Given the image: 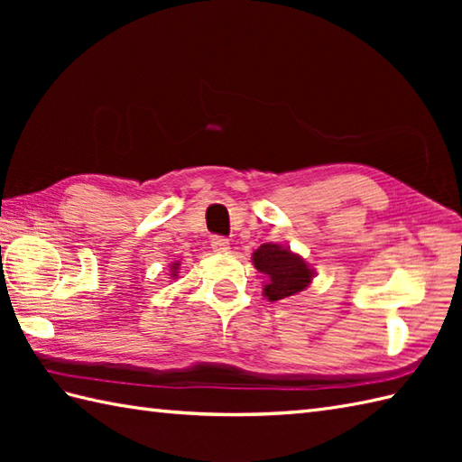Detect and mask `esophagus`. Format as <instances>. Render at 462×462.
<instances>
[{
	"instance_id": "esophagus-1",
	"label": "esophagus",
	"mask_w": 462,
	"mask_h": 462,
	"mask_svg": "<svg viewBox=\"0 0 462 462\" xmlns=\"http://www.w3.org/2000/svg\"><path fill=\"white\" fill-rule=\"evenodd\" d=\"M210 246L216 254H226L230 250V242H228V238H224V236H212Z\"/></svg>"
}]
</instances>
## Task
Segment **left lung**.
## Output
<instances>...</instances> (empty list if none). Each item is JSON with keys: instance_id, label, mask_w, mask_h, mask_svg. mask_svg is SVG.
Here are the masks:
<instances>
[{"instance_id": "8db88e82", "label": "left lung", "mask_w": 462, "mask_h": 462, "mask_svg": "<svg viewBox=\"0 0 462 462\" xmlns=\"http://www.w3.org/2000/svg\"><path fill=\"white\" fill-rule=\"evenodd\" d=\"M252 258L256 270L268 278L263 293L272 301L293 296L306 290L311 282L313 272L308 268V263L278 244H262Z\"/></svg>"}]
</instances>
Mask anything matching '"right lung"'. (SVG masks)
I'll use <instances>...</instances> for the list:
<instances>
[{
	"instance_id": "add662e5",
	"label": "right lung",
	"mask_w": 462,
	"mask_h": 462,
	"mask_svg": "<svg viewBox=\"0 0 462 462\" xmlns=\"http://www.w3.org/2000/svg\"><path fill=\"white\" fill-rule=\"evenodd\" d=\"M176 266H179V263H174V268H176Z\"/></svg>"
}]
</instances>
